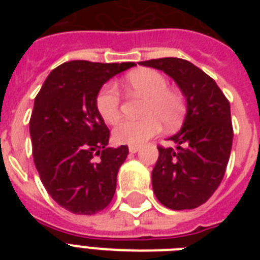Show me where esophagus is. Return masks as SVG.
Instances as JSON below:
<instances>
[{
  "label": "esophagus",
  "mask_w": 260,
  "mask_h": 260,
  "mask_svg": "<svg viewBox=\"0 0 260 260\" xmlns=\"http://www.w3.org/2000/svg\"><path fill=\"white\" fill-rule=\"evenodd\" d=\"M128 150H129V152L135 154V152H138V151L140 150V147H139V146H129V147H128Z\"/></svg>",
  "instance_id": "1"
}]
</instances>
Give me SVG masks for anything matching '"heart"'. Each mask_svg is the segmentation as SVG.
<instances>
[{"instance_id":"b5f03b06","label":"heart","mask_w":260,"mask_h":260,"mask_svg":"<svg viewBox=\"0 0 260 260\" xmlns=\"http://www.w3.org/2000/svg\"><path fill=\"white\" fill-rule=\"evenodd\" d=\"M125 85L134 93L146 98L142 120H122L114 126L113 138L120 144L140 146L158 134L162 122L166 128L177 126L185 112L181 93L167 87L165 75L151 69H142L125 77ZM95 106L106 122L114 124L120 117V93L113 83H106L98 91Z\"/></svg>"}]
</instances>
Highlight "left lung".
<instances>
[{
	"label": "left lung",
	"instance_id": "left-lung-1",
	"mask_svg": "<svg viewBox=\"0 0 260 260\" xmlns=\"http://www.w3.org/2000/svg\"><path fill=\"white\" fill-rule=\"evenodd\" d=\"M165 71L186 97L187 112L175 147H158L152 189L169 209H194L205 204L221 183L230 160L234 128L231 106L217 83L193 63L179 58L140 62Z\"/></svg>",
	"mask_w": 260,
	"mask_h": 260
}]
</instances>
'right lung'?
I'll return each mask as SVG.
<instances>
[{"label": "right lung", "mask_w": 260, "mask_h": 260, "mask_svg": "<svg viewBox=\"0 0 260 260\" xmlns=\"http://www.w3.org/2000/svg\"><path fill=\"white\" fill-rule=\"evenodd\" d=\"M128 63L66 62L51 71L35 98L29 120L34 162L52 200L75 214L109 205L128 146L108 147L110 132L95 98Z\"/></svg>", "instance_id": "right-lung-1"}]
</instances>
